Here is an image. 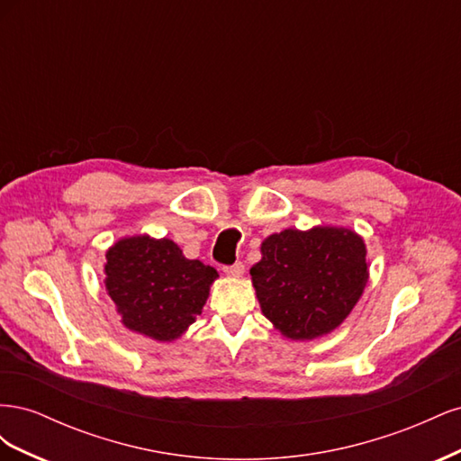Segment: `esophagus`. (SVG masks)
<instances>
[{
	"mask_svg": "<svg viewBox=\"0 0 461 461\" xmlns=\"http://www.w3.org/2000/svg\"><path fill=\"white\" fill-rule=\"evenodd\" d=\"M225 273L229 275V276H234V278H239V276H242L244 275V265L239 261V263H234V265H229V267H225Z\"/></svg>",
	"mask_w": 461,
	"mask_h": 461,
	"instance_id": "esophagus-1",
	"label": "esophagus"
}]
</instances>
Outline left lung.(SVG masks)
Listing matches in <instances>:
<instances>
[{
	"label": "left lung",
	"instance_id": "1",
	"mask_svg": "<svg viewBox=\"0 0 461 461\" xmlns=\"http://www.w3.org/2000/svg\"><path fill=\"white\" fill-rule=\"evenodd\" d=\"M366 242L344 227L286 229L261 242L249 269L261 313L290 340H315L339 329L369 278Z\"/></svg>",
	"mask_w": 461,
	"mask_h": 461
}]
</instances>
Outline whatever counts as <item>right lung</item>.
I'll use <instances>...</instances> for the list:
<instances>
[{
	"label": "right lung",
	"mask_w": 461,
	"mask_h": 461,
	"mask_svg": "<svg viewBox=\"0 0 461 461\" xmlns=\"http://www.w3.org/2000/svg\"><path fill=\"white\" fill-rule=\"evenodd\" d=\"M105 288L122 327L156 342L183 337L219 273L185 258L171 239L124 236L105 252Z\"/></svg>",
	"instance_id": "1"
}]
</instances>
